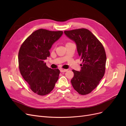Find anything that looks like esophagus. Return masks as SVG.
<instances>
[{
    "label": "esophagus",
    "instance_id": "1",
    "mask_svg": "<svg viewBox=\"0 0 126 126\" xmlns=\"http://www.w3.org/2000/svg\"><path fill=\"white\" fill-rule=\"evenodd\" d=\"M67 69H60V71L61 72H66L67 71Z\"/></svg>",
    "mask_w": 126,
    "mask_h": 126
}]
</instances>
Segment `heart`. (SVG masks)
Instances as JSON below:
<instances>
[{
    "label": "heart",
    "mask_w": 126,
    "mask_h": 126,
    "mask_svg": "<svg viewBox=\"0 0 126 126\" xmlns=\"http://www.w3.org/2000/svg\"><path fill=\"white\" fill-rule=\"evenodd\" d=\"M71 44V43H67L66 45H67V44Z\"/></svg>",
    "instance_id": "obj_1"
}]
</instances>
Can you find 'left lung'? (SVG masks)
I'll list each match as a JSON object with an SVG mask.
<instances>
[{
	"instance_id": "left-lung-1",
	"label": "left lung",
	"mask_w": 126,
	"mask_h": 126,
	"mask_svg": "<svg viewBox=\"0 0 126 126\" xmlns=\"http://www.w3.org/2000/svg\"><path fill=\"white\" fill-rule=\"evenodd\" d=\"M65 35L76 44L82 64L74 73L71 83L75 90L80 94L91 93L99 83L105 72L106 55L104 47L89 30L85 28L64 32Z\"/></svg>"
}]
</instances>
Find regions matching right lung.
Returning a JSON list of instances; mask_svg holds the SVG:
<instances>
[{
  "label": "right lung",
  "instance_id": "add662e5",
  "mask_svg": "<svg viewBox=\"0 0 126 126\" xmlns=\"http://www.w3.org/2000/svg\"><path fill=\"white\" fill-rule=\"evenodd\" d=\"M63 34L62 31L39 29L25 40L19 51L20 74L33 92L41 96L50 93L58 79L59 70L48 67L45 60L50 56L52 45Z\"/></svg>",
  "mask_w": 126,
  "mask_h": 126
}]
</instances>
